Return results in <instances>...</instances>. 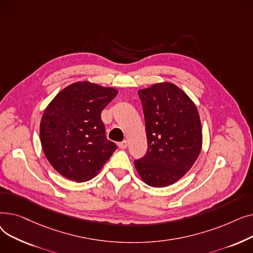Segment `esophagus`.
<instances>
[{"label":"esophagus","mask_w":253,"mask_h":253,"mask_svg":"<svg viewBox=\"0 0 253 253\" xmlns=\"http://www.w3.org/2000/svg\"><path fill=\"white\" fill-rule=\"evenodd\" d=\"M118 145H119L120 149H126L127 145H128V141L127 140H123L122 142H119Z\"/></svg>","instance_id":"obj_1"}]
</instances>
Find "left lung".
I'll return each mask as SVG.
<instances>
[{
    "label": "left lung",
    "mask_w": 253,
    "mask_h": 253,
    "mask_svg": "<svg viewBox=\"0 0 253 253\" xmlns=\"http://www.w3.org/2000/svg\"><path fill=\"white\" fill-rule=\"evenodd\" d=\"M148 151L134 161L141 179L151 187L176 182L192 168L202 148L197 106L176 85L163 82L140 89Z\"/></svg>",
    "instance_id": "left-lung-1"
}]
</instances>
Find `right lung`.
Returning <instances> with one entry per match:
<instances>
[{"label": "right lung", "mask_w": 253, "mask_h": 253, "mask_svg": "<svg viewBox=\"0 0 253 253\" xmlns=\"http://www.w3.org/2000/svg\"><path fill=\"white\" fill-rule=\"evenodd\" d=\"M118 94L87 81L62 89L46 108L40 138L46 158L59 174L83 182L94 177L116 151L105 136L100 114Z\"/></svg>", "instance_id": "right-lung-1"}]
</instances>
